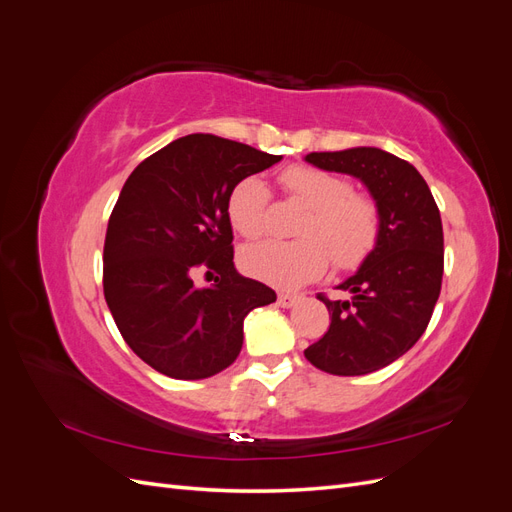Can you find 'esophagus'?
<instances>
[{"label":"esophagus","mask_w":512,"mask_h":512,"mask_svg":"<svg viewBox=\"0 0 512 512\" xmlns=\"http://www.w3.org/2000/svg\"><path fill=\"white\" fill-rule=\"evenodd\" d=\"M277 303H280V307H292V305H297L299 303V297L297 294H280V297H277Z\"/></svg>","instance_id":"esophagus-1"}]
</instances>
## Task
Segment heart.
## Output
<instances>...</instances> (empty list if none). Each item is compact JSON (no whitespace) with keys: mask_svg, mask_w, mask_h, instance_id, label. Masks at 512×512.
I'll use <instances>...</instances> for the list:
<instances>
[{"mask_svg":"<svg viewBox=\"0 0 512 512\" xmlns=\"http://www.w3.org/2000/svg\"><path fill=\"white\" fill-rule=\"evenodd\" d=\"M288 196L307 207L297 235L301 241H262L241 252V267L260 282L299 288L316 280L329 265L352 269L371 254L380 235V213L371 198L354 194L350 181L312 166H288L280 177ZM267 183L256 175L237 181L228 196L232 228L247 239L265 232Z\"/></svg>","mask_w":512,"mask_h":512,"instance_id":"1","label":"heart"}]
</instances>
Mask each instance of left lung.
I'll use <instances>...</instances> for the list:
<instances>
[{
    "label": "left lung",
    "instance_id": "1",
    "mask_svg": "<svg viewBox=\"0 0 512 512\" xmlns=\"http://www.w3.org/2000/svg\"><path fill=\"white\" fill-rule=\"evenodd\" d=\"M305 162L359 179L380 213L376 247L337 286L350 299L318 297L331 327L305 359L333 376L371 374L406 354L431 320L444 271L440 211L421 173L378 147L314 151Z\"/></svg>",
    "mask_w": 512,
    "mask_h": 512
}]
</instances>
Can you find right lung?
I'll list each match as a JSON object with an SVG mask.
<instances>
[{
	"instance_id": "right-lung-1",
	"label": "right lung",
	"mask_w": 512,
	"mask_h": 512,
	"mask_svg": "<svg viewBox=\"0 0 512 512\" xmlns=\"http://www.w3.org/2000/svg\"><path fill=\"white\" fill-rule=\"evenodd\" d=\"M282 156L213 134L177 138L123 183L104 241V299L126 344L160 374L203 380L235 363L243 320L275 292L232 262L228 196ZM196 268L218 272L198 289Z\"/></svg>"
}]
</instances>
